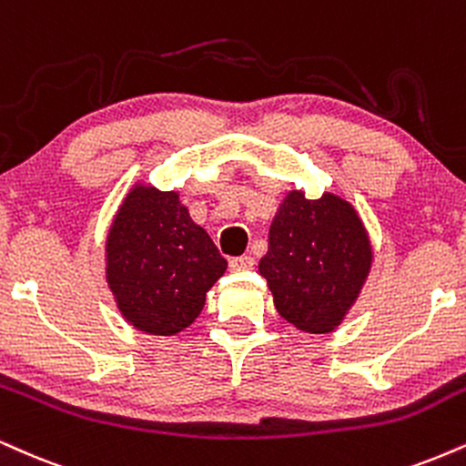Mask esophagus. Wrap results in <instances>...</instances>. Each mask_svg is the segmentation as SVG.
Returning a JSON list of instances; mask_svg holds the SVG:
<instances>
[{
  "label": "esophagus",
  "mask_w": 466,
  "mask_h": 466,
  "mask_svg": "<svg viewBox=\"0 0 466 466\" xmlns=\"http://www.w3.org/2000/svg\"><path fill=\"white\" fill-rule=\"evenodd\" d=\"M251 267H254V258L251 256H238L229 260V268L232 271H249Z\"/></svg>",
  "instance_id": "obj_1"
}]
</instances>
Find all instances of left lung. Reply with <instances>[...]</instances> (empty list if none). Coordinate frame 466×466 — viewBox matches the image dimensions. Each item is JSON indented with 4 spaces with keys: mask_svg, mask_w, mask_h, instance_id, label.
Segmentation results:
<instances>
[{
    "mask_svg": "<svg viewBox=\"0 0 466 466\" xmlns=\"http://www.w3.org/2000/svg\"><path fill=\"white\" fill-rule=\"evenodd\" d=\"M371 262V240L350 201L334 193L308 199L304 190H290L258 268L279 315L297 329L328 334L356 304Z\"/></svg>",
    "mask_w": 466,
    "mask_h": 466,
    "instance_id": "obj_1",
    "label": "left lung"
}]
</instances>
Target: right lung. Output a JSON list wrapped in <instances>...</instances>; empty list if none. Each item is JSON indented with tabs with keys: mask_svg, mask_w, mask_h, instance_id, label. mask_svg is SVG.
Listing matches in <instances>:
<instances>
[{
	"mask_svg": "<svg viewBox=\"0 0 466 466\" xmlns=\"http://www.w3.org/2000/svg\"><path fill=\"white\" fill-rule=\"evenodd\" d=\"M228 262L176 190L134 184L106 237V282L127 323L145 334L188 328Z\"/></svg>",
	"mask_w": 466,
	"mask_h": 466,
	"instance_id": "add662e5",
	"label": "right lung"
}]
</instances>
